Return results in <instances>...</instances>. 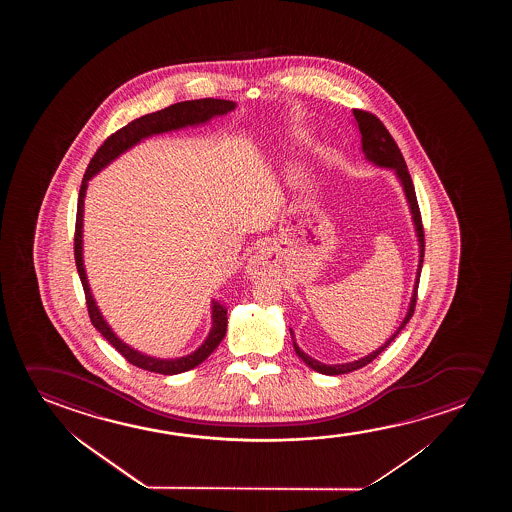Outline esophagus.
Masks as SVG:
<instances>
[{
	"label": "esophagus",
	"instance_id": "esophagus-1",
	"mask_svg": "<svg viewBox=\"0 0 512 512\" xmlns=\"http://www.w3.org/2000/svg\"><path fill=\"white\" fill-rule=\"evenodd\" d=\"M267 271H269V262H267L264 252L255 253L245 267L246 278H250V280H257L260 276L267 274Z\"/></svg>",
	"mask_w": 512,
	"mask_h": 512
}]
</instances>
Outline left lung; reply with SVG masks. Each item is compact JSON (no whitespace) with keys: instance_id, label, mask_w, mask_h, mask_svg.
<instances>
[{"instance_id":"8db88e82","label":"left lung","mask_w":512,"mask_h":512,"mask_svg":"<svg viewBox=\"0 0 512 512\" xmlns=\"http://www.w3.org/2000/svg\"><path fill=\"white\" fill-rule=\"evenodd\" d=\"M353 117H355V126H357L358 134L362 136V152H364L365 161L371 162L376 168L392 169L393 175L399 180L404 197H406L407 206H409V213H411V220H413L414 234H416V241H418V267H416V278H414L413 294L409 299V306H407L406 316L404 320L399 323L397 330L393 332L392 336L386 339L385 344H381L379 348L367 353L365 357L353 360V362H346V364H323L316 358L309 357L308 353L299 348V344L295 343L294 332L290 329L292 334V341H294V350L302 362L311 367L313 371L325 374V376H339V374H348V372L357 371L364 365L371 364L374 358L378 357L381 351H385L395 337L399 336L400 330L406 327V323L411 320L414 313V306H416V292H418V283H420L421 266H423V252H425V239H423V227H421L420 208H418V201H416V192H414L413 180L407 171L406 161L400 154L397 143L393 141L390 133L386 131V127L381 124L378 117H374L372 113L362 112V110H353Z\"/></svg>"}]
</instances>
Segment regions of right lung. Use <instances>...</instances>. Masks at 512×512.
Wrapping results in <instances>:
<instances>
[{
	"label": "right lung",
	"instance_id": "1",
	"mask_svg": "<svg viewBox=\"0 0 512 512\" xmlns=\"http://www.w3.org/2000/svg\"><path fill=\"white\" fill-rule=\"evenodd\" d=\"M234 101H225V99H194V101H183L176 105L168 106L159 112L148 113L140 119L133 120L131 124L119 129L117 133L112 134L108 140L98 148V152L92 157V161L87 166L80 194H78L77 208V229H75V262H77L78 276L84 287L85 299H87V309L91 322L96 329L101 332L108 343L112 344L115 350L119 351L127 362L145 369V371L159 372L166 376L180 374V372L190 371L199 364H203L206 358L210 357L213 350L217 348L220 341L224 339L227 332V311L222 308L218 302L211 301V329L208 336L204 339L199 348L176 358H159L147 355L143 351L136 350L131 344L122 341L117 332L106 322L105 316L99 309L98 302L94 299L87 271L84 264V203L89 180L103 171L106 166H110L120 155L126 154L127 150L140 145L141 141L152 138L155 134L173 133L180 131L185 127L206 126L210 120L217 117H224L232 110H236Z\"/></svg>",
	"mask_w": 512,
	"mask_h": 512
}]
</instances>
